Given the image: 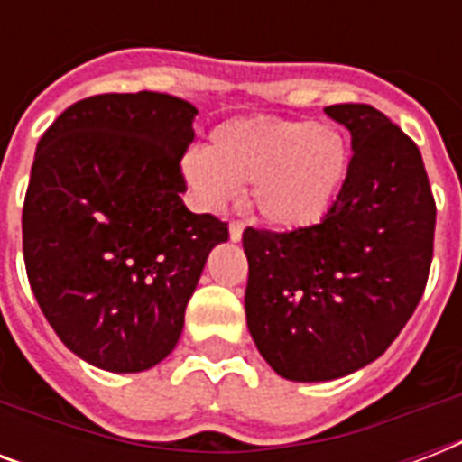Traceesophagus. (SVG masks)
Wrapping results in <instances>:
<instances>
[{"label": "esophagus", "mask_w": 462, "mask_h": 462, "mask_svg": "<svg viewBox=\"0 0 462 462\" xmlns=\"http://www.w3.org/2000/svg\"><path fill=\"white\" fill-rule=\"evenodd\" d=\"M242 232H245V225L242 223H230V242H239L242 239Z\"/></svg>", "instance_id": "1"}]
</instances>
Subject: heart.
I'll use <instances>...</instances> for the list:
<instances>
[{"label":"heart","mask_w":462,"mask_h":462,"mask_svg":"<svg viewBox=\"0 0 462 462\" xmlns=\"http://www.w3.org/2000/svg\"><path fill=\"white\" fill-rule=\"evenodd\" d=\"M181 180L206 208H220L249 184V206L275 230L314 227L328 216L350 170L340 129L268 115L225 119L206 151L181 158Z\"/></svg>","instance_id":"heart-1"}]
</instances>
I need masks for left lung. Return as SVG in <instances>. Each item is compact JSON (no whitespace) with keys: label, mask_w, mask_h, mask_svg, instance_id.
I'll list each match as a JSON object with an SVG mask.
<instances>
[{"label":"left lung","mask_w":462,"mask_h":462,"mask_svg":"<svg viewBox=\"0 0 462 462\" xmlns=\"http://www.w3.org/2000/svg\"><path fill=\"white\" fill-rule=\"evenodd\" d=\"M350 132L343 191L307 230L246 227V326L282 379L333 381L393 343L422 300L437 206L420 148L372 105H330Z\"/></svg>","instance_id":"8db88e82"}]
</instances>
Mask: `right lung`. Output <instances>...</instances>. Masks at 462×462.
Masks as SVG:
<instances>
[{"instance_id":"add662e5","label":"right lung","mask_w":462,"mask_h":462,"mask_svg":"<svg viewBox=\"0 0 462 462\" xmlns=\"http://www.w3.org/2000/svg\"><path fill=\"white\" fill-rule=\"evenodd\" d=\"M196 115L167 93H105L38 141L28 281L61 343L105 372H146L174 350L210 249L227 242V225L181 201Z\"/></svg>"}]
</instances>
